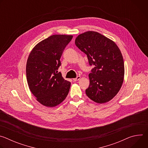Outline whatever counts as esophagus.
Masks as SVG:
<instances>
[{
  "mask_svg": "<svg viewBox=\"0 0 148 148\" xmlns=\"http://www.w3.org/2000/svg\"><path fill=\"white\" fill-rule=\"evenodd\" d=\"M80 78H81L80 76H77L76 78H73V80H74V81H78Z\"/></svg>",
  "mask_w": 148,
  "mask_h": 148,
  "instance_id": "34e87169",
  "label": "esophagus"
}]
</instances>
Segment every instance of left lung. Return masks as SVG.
Listing matches in <instances>:
<instances>
[{
  "instance_id": "1",
  "label": "left lung",
  "mask_w": 148,
  "mask_h": 148,
  "mask_svg": "<svg viewBox=\"0 0 148 148\" xmlns=\"http://www.w3.org/2000/svg\"><path fill=\"white\" fill-rule=\"evenodd\" d=\"M75 44L87 54L90 65L94 66L88 75L87 95L97 103L110 101L118 94L123 81L124 62L119 47L111 39L94 31L78 35Z\"/></svg>"
}]
</instances>
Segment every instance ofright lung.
Here are the masks:
<instances>
[{"mask_svg": "<svg viewBox=\"0 0 148 148\" xmlns=\"http://www.w3.org/2000/svg\"><path fill=\"white\" fill-rule=\"evenodd\" d=\"M71 35L54 34L41 41L31 51L26 64L29 89L36 100L47 107H54L67 97L71 82L58 69L60 58Z\"/></svg>", "mask_w": 148, "mask_h": 148, "instance_id": "add662e5", "label": "right lung"}]
</instances>
